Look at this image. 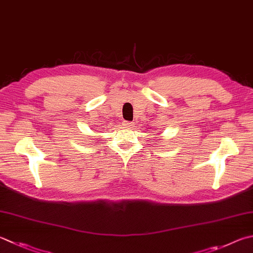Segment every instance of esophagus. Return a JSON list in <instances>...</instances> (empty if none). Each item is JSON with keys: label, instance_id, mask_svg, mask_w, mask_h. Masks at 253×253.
I'll return each instance as SVG.
<instances>
[{"label": "esophagus", "instance_id": "esophagus-1", "mask_svg": "<svg viewBox=\"0 0 253 253\" xmlns=\"http://www.w3.org/2000/svg\"><path fill=\"white\" fill-rule=\"evenodd\" d=\"M123 125L125 126V127H128V128H130L131 126H132V123H130V122H126V121H124L123 122Z\"/></svg>", "mask_w": 253, "mask_h": 253}]
</instances>
